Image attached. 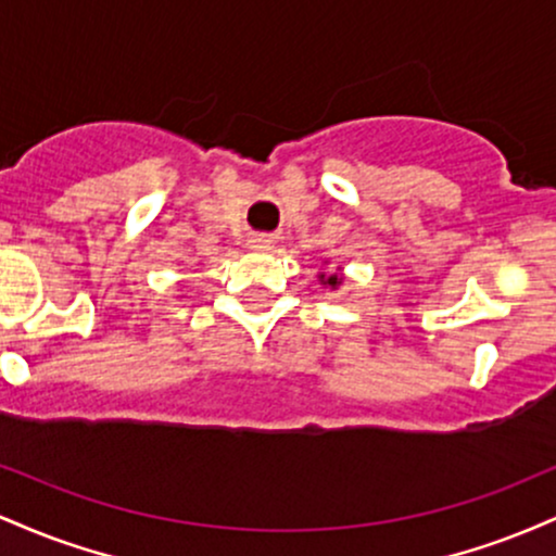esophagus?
Wrapping results in <instances>:
<instances>
[{
  "label": "esophagus",
  "instance_id": "esophagus-1",
  "mask_svg": "<svg viewBox=\"0 0 556 556\" xmlns=\"http://www.w3.org/2000/svg\"><path fill=\"white\" fill-rule=\"evenodd\" d=\"M251 242H253V248H256V251H269V248H271L269 235H256V238H253Z\"/></svg>",
  "mask_w": 556,
  "mask_h": 556
}]
</instances>
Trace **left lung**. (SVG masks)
<instances>
[{"label": "left lung", "mask_w": 556, "mask_h": 556, "mask_svg": "<svg viewBox=\"0 0 556 556\" xmlns=\"http://www.w3.org/2000/svg\"><path fill=\"white\" fill-rule=\"evenodd\" d=\"M321 282L329 285V287H337V285H340V279H337V274H331V277H324V274H321Z\"/></svg>", "instance_id": "8db88e82"}]
</instances>
